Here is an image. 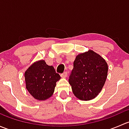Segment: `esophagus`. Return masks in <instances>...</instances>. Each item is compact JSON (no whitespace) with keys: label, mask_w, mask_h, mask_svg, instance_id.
<instances>
[{"label":"esophagus","mask_w":129,"mask_h":129,"mask_svg":"<svg viewBox=\"0 0 129 129\" xmlns=\"http://www.w3.org/2000/svg\"><path fill=\"white\" fill-rule=\"evenodd\" d=\"M67 76V72H64L61 74V77H62V78H66Z\"/></svg>","instance_id":"34e87169"}]
</instances>
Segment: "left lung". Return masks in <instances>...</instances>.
Wrapping results in <instances>:
<instances>
[{"label":"left lung","instance_id":"left-lung-1","mask_svg":"<svg viewBox=\"0 0 129 129\" xmlns=\"http://www.w3.org/2000/svg\"><path fill=\"white\" fill-rule=\"evenodd\" d=\"M107 72V62L93 50L77 55L69 79L74 95L82 101L97 97L104 85Z\"/></svg>","mask_w":129,"mask_h":129}]
</instances>
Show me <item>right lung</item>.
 Wrapping results in <instances>:
<instances>
[{"label": "right lung", "instance_id": "obj_1", "mask_svg": "<svg viewBox=\"0 0 129 129\" xmlns=\"http://www.w3.org/2000/svg\"><path fill=\"white\" fill-rule=\"evenodd\" d=\"M26 89L36 99L45 101L54 93L56 82L60 76L53 66L45 60L37 61L31 65L24 74Z\"/></svg>", "mask_w": 129, "mask_h": 129}]
</instances>
